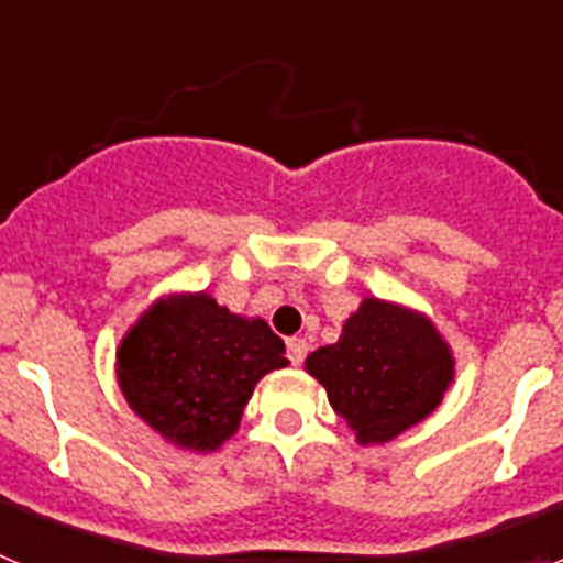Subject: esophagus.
I'll return each mask as SVG.
<instances>
[{"instance_id": "esophagus-1", "label": "esophagus", "mask_w": 563, "mask_h": 563, "mask_svg": "<svg viewBox=\"0 0 563 563\" xmlns=\"http://www.w3.org/2000/svg\"><path fill=\"white\" fill-rule=\"evenodd\" d=\"M287 357H290L292 366H301L307 357V341L305 338H290L287 341Z\"/></svg>"}]
</instances>
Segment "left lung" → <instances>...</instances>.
Wrapping results in <instances>:
<instances>
[{"instance_id": "8db88e82", "label": "left lung", "mask_w": 563, "mask_h": 563, "mask_svg": "<svg viewBox=\"0 0 563 563\" xmlns=\"http://www.w3.org/2000/svg\"><path fill=\"white\" fill-rule=\"evenodd\" d=\"M307 372L361 445L389 442L442 402L454 357L429 318L366 298L338 343L307 357Z\"/></svg>"}]
</instances>
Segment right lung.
<instances>
[{"label": "right lung", "instance_id": "obj_1", "mask_svg": "<svg viewBox=\"0 0 563 563\" xmlns=\"http://www.w3.org/2000/svg\"><path fill=\"white\" fill-rule=\"evenodd\" d=\"M287 363L285 341L262 318L186 292L161 298L126 332L118 383L134 415L168 442L217 451L239 429L253 386Z\"/></svg>", "mask_w": 563, "mask_h": 563}]
</instances>
